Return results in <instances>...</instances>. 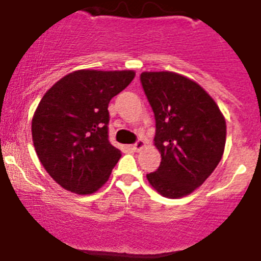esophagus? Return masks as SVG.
<instances>
[{"label": "esophagus", "mask_w": 261, "mask_h": 261, "mask_svg": "<svg viewBox=\"0 0 261 261\" xmlns=\"http://www.w3.org/2000/svg\"><path fill=\"white\" fill-rule=\"evenodd\" d=\"M145 147H147V143H145V141H143V140H139L136 144H133V145H132V148L136 152H140L141 149H144Z\"/></svg>", "instance_id": "obj_1"}]
</instances>
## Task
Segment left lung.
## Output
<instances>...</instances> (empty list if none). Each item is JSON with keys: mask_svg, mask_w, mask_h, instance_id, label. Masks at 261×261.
Segmentation results:
<instances>
[{"mask_svg": "<svg viewBox=\"0 0 261 261\" xmlns=\"http://www.w3.org/2000/svg\"><path fill=\"white\" fill-rule=\"evenodd\" d=\"M141 85L155 113L153 144L162 162L147 175L166 198L191 194L222 159L226 121L210 94L195 81L172 71H144Z\"/></svg>", "mask_w": 261, "mask_h": 261, "instance_id": "obj_1", "label": "left lung"}]
</instances>
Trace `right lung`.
I'll return each mask as SVG.
<instances>
[{
  "instance_id": "obj_1",
  "label": "right lung",
  "mask_w": 261,
  "mask_h": 261,
  "mask_svg": "<svg viewBox=\"0 0 261 261\" xmlns=\"http://www.w3.org/2000/svg\"><path fill=\"white\" fill-rule=\"evenodd\" d=\"M132 70H76L43 95L32 118L40 163L64 190L93 194L109 179L121 151L108 140L110 99L132 82Z\"/></svg>"
}]
</instances>
